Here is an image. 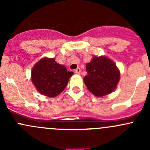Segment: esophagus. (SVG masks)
Wrapping results in <instances>:
<instances>
[{
    "instance_id": "obj_1",
    "label": "esophagus",
    "mask_w": 150,
    "mask_h": 150,
    "mask_svg": "<svg viewBox=\"0 0 150 150\" xmlns=\"http://www.w3.org/2000/svg\"><path fill=\"white\" fill-rule=\"evenodd\" d=\"M74 72H75V73H76V74H80L81 73V68L78 67L76 69H75V71H74Z\"/></svg>"
}]
</instances>
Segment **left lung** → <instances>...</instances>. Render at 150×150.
Segmentation results:
<instances>
[{
    "mask_svg": "<svg viewBox=\"0 0 150 150\" xmlns=\"http://www.w3.org/2000/svg\"><path fill=\"white\" fill-rule=\"evenodd\" d=\"M87 75L83 81L91 93L97 97L112 93L120 81V73L116 64L104 56L93 57L86 64Z\"/></svg>",
    "mask_w": 150,
    "mask_h": 150,
    "instance_id": "obj_1",
    "label": "left lung"
}]
</instances>
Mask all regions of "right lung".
Returning a JSON list of instances; mask_svg holds the SVG:
<instances>
[{
  "label": "right lung",
  "instance_id": "1",
  "mask_svg": "<svg viewBox=\"0 0 150 150\" xmlns=\"http://www.w3.org/2000/svg\"><path fill=\"white\" fill-rule=\"evenodd\" d=\"M72 75L54 58H43L33 67L31 81L39 93L55 97L65 88Z\"/></svg>",
  "mask_w": 150,
  "mask_h": 150
}]
</instances>
